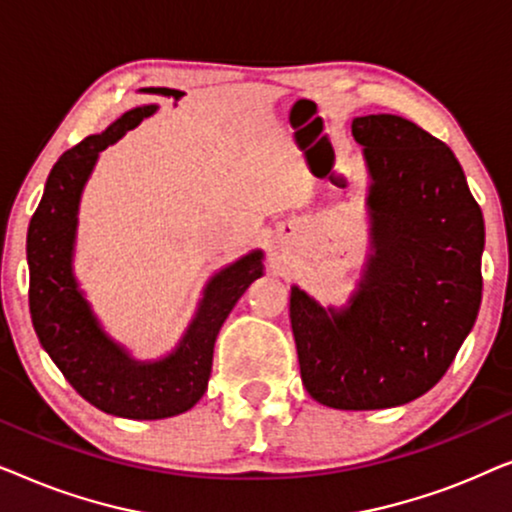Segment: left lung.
Masks as SVG:
<instances>
[{"label": "left lung", "instance_id": "left-lung-1", "mask_svg": "<svg viewBox=\"0 0 512 512\" xmlns=\"http://www.w3.org/2000/svg\"><path fill=\"white\" fill-rule=\"evenodd\" d=\"M370 174L373 254L345 307L291 286L300 377L314 401L382 410L436 387L482 300L485 221L450 146L394 114L352 121Z\"/></svg>", "mask_w": 512, "mask_h": 512}]
</instances>
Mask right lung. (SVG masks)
<instances>
[{
    "instance_id": "add662e5",
    "label": "right lung",
    "mask_w": 512,
    "mask_h": 512,
    "mask_svg": "<svg viewBox=\"0 0 512 512\" xmlns=\"http://www.w3.org/2000/svg\"><path fill=\"white\" fill-rule=\"evenodd\" d=\"M156 104L135 107L65 151L46 179L27 230L30 314L41 347L67 382L109 415L165 419L191 410L207 391L214 342L223 321L249 284L263 275V251H251L209 279L184 338L158 361H137L102 331L74 277V242L83 186L100 151L156 114Z\"/></svg>"
}]
</instances>
